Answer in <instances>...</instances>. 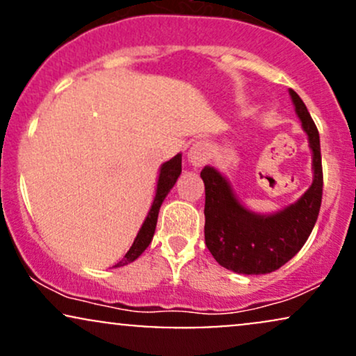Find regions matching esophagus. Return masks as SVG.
<instances>
[{"label": "esophagus", "mask_w": 356, "mask_h": 356, "mask_svg": "<svg viewBox=\"0 0 356 356\" xmlns=\"http://www.w3.org/2000/svg\"><path fill=\"white\" fill-rule=\"evenodd\" d=\"M187 159L194 167H201L206 164L211 159V145L207 142H195L191 145L189 152H187Z\"/></svg>", "instance_id": "34e87169"}]
</instances>
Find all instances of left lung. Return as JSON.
Masks as SVG:
<instances>
[{
	"mask_svg": "<svg viewBox=\"0 0 356 356\" xmlns=\"http://www.w3.org/2000/svg\"><path fill=\"white\" fill-rule=\"evenodd\" d=\"M289 97L313 157V182L295 204L275 214H257L239 202L229 181L218 169L206 165L201 172L206 186V246L220 266L239 275H266L288 263L309 238L320 212V134L300 95L289 88Z\"/></svg>",
	"mask_w": 356,
	"mask_h": 356,
	"instance_id": "left-lung-1",
	"label": "left lung"
}]
</instances>
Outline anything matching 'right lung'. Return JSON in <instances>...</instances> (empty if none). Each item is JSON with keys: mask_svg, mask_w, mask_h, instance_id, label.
Masks as SVG:
<instances>
[{"mask_svg": "<svg viewBox=\"0 0 356 356\" xmlns=\"http://www.w3.org/2000/svg\"><path fill=\"white\" fill-rule=\"evenodd\" d=\"M182 172V154H177L175 157L170 159V161L164 162L161 165V170H159V179H157V189H155V195L152 206H150L149 214L142 224L140 231L137 232L136 239H134V244L130 246L127 254L124 256V259L118 261L115 264V268L118 266H125V264L134 263L142 252L149 248V244L152 243L154 232H155V226H157V218H159V209H161L162 202L167 197L170 189L174 187V184L177 182L179 175Z\"/></svg>", "mask_w": 356, "mask_h": 356, "instance_id": "1", "label": "right lung"}]
</instances>
